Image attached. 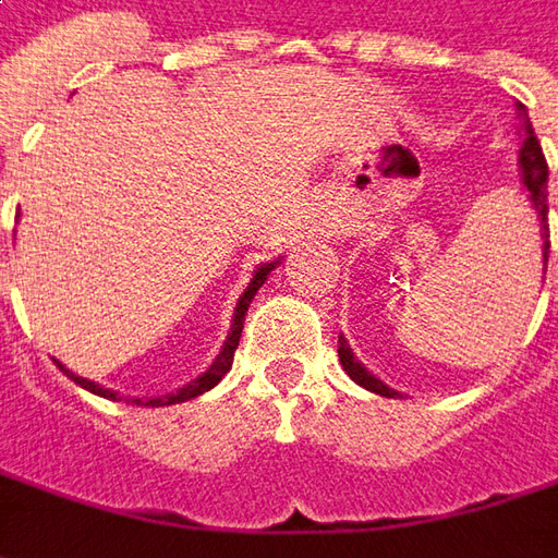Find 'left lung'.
Returning a JSON list of instances; mask_svg holds the SVG:
<instances>
[{
  "instance_id": "obj_1",
  "label": "left lung",
  "mask_w": 558,
  "mask_h": 558,
  "mask_svg": "<svg viewBox=\"0 0 558 558\" xmlns=\"http://www.w3.org/2000/svg\"><path fill=\"white\" fill-rule=\"evenodd\" d=\"M519 117H522V129H525V142H522V150H519V169H522V182L529 187V201L534 206V213H537V219H541V238H544V265H547L549 256V225H547V160H544V150H541V142H537V135H534V129L529 123V113H525V107L519 105ZM339 364H342V371L355 379L357 386H364L367 392L376 395H386V398H395V389H389L383 379H376L361 361L355 357V352L349 349V342L339 337Z\"/></svg>"
}]
</instances>
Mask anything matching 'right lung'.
Listing matches in <instances>:
<instances>
[{
  "mask_svg": "<svg viewBox=\"0 0 558 558\" xmlns=\"http://www.w3.org/2000/svg\"><path fill=\"white\" fill-rule=\"evenodd\" d=\"M275 265H280V262H265V265H259L256 268V275H253V280H250V287L243 290V296L238 299V308H234V320H231V333H228V339H225V345H221V352L216 355V361L203 371L197 379H191L184 389H179V392L172 395H163V398H125V401H132V404H145V408H163V404H179V401H187V398H197V395L209 392L216 383H219L221 376L231 371V364H234V349L241 345V333H243V317H246V308H250V302H253V296H256V290H259L262 283L268 280V275L275 271ZM64 374L76 383V386H83L86 392L92 395H101V398H110V401H117L120 395L110 392V389H105V386H98V383H92V379H83V376H76L73 371H68L64 364H58Z\"/></svg>",
  "mask_w": 558,
  "mask_h": 558,
  "instance_id": "add662e5",
  "label": "right lung"
}]
</instances>
